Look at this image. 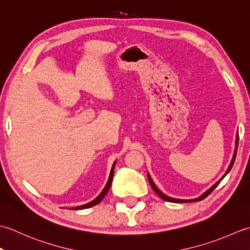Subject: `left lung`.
<instances>
[{"label":"left lung","instance_id":"left-lung-1","mask_svg":"<svg viewBox=\"0 0 250 250\" xmlns=\"http://www.w3.org/2000/svg\"><path fill=\"white\" fill-rule=\"evenodd\" d=\"M237 144H238V132L236 134V140H235V146H236V147H235V150H234V154H233V157H232V161H231V163H230V165H229V167H228V169H227V171H226L225 176H223L220 180L217 181V182L215 183V185H213L211 188H209V189H208L207 191L204 192L203 194H202L200 197H197V198H193V200H179V198H172V197H170V196H167V195L164 194V193L161 192L159 189H157V187L154 185V182H153V180L151 179V177H150L149 174H147V179H149L150 185H151L152 188H153V190L156 192V194L159 195V196L162 198V200L167 201V202H172V203H187V202H197V201H201V200H203V198H205L208 194H209V193H211V191H212L213 189H215V188L219 185V183H220V181L223 179V178H225V177L227 176L228 172L231 170V168H232V166H233V164H234V161H235L236 150H237Z\"/></svg>","mask_w":250,"mask_h":250}]
</instances>
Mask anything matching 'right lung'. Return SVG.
Returning <instances> with one entry per match:
<instances>
[{
    "instance_id": "add662e5",
    "label": "right lung",
    "mask_w": 250,
    "mask_h": 250,
    "mask_svg": "<svg viewBox=\"0 0 250 250\" xmlns=\"http://www.w3.org/2000/svg\"><path fill=\"white\" fill-rule=\"evenodd\" d=\"M115 164H116V162H114L113 165H112L108 182H106L105 187L104 188V190L101 191L100 194H99L98 196H97L94 201H91V202H89V203H87V204H84V205H81V206H78V207H73V208H71V209H75V210H78V209H85V208L93 207V206L97 205V204H99V203L101 202V200H103V198L105 196V194H106V193H108V191H109V189H110V187H111L112 179H113V172H114V166H115Z\"/></svg>"
}]
</instances>
